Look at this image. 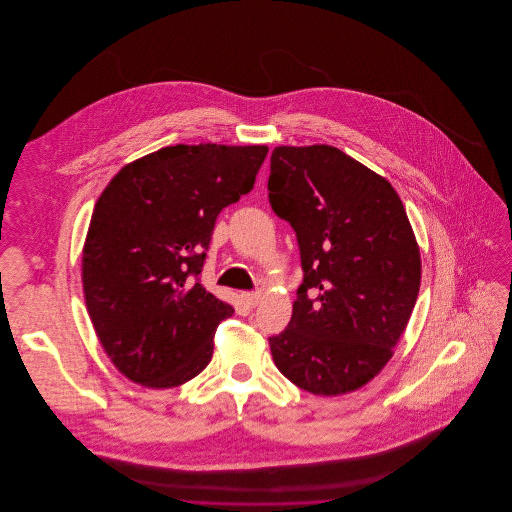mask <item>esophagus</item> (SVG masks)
Wrapping results in <instances>:
<instances>
[{
	"label": "esophagus",
	"mask_w": 512,
	"mask_h": 512,
	"mask_svg": "<svg viewBox=\"0 0 512 512\" xmlns=\"http://www.w3.org/2000/svg\"><path fill=\"white\" fill-rule=\"evenodd\" d=\"M242 301H244L247 307H257L259 301H261V293L259 292H247L242 293Z\"/></svg>",
	"instance_id": "34e87169"
}]
</instances>
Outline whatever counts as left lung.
I'll return each mask as SVG.
<instances>
[{"label":"left lung","mask_w":512,"mask_h":512,"mask_svg":"<svg viewBox=\"0 0 512 512\" xmlns=\"http://www.w3.org/2000/svg\"><path fill=\"white\" fill-rule=\"evenodd\" d=\"M268 199L301 251L303 284L288 328L268 338L301 390L343 395L393 357L420 290V247L390 182L338 147L278 146Z\"/></svg>","instance_id":"obj_1"}]
</instances>
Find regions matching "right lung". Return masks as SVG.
I'll use <instances>...</instances> for the list:
<instances>
[{
    "label": "right lung",
    "instance_id": "obj_1",
    "mask_svg": "<svg viewBox=\"0 0 512 512\" xmlns=\"http://www.w3.org/2000/svg\"><path fill=\"white\" fill-rule=\"evenodd\" d=\"M267 146L163 147L117 172L82 247L96 336L128 380L167 390L209 365L234 307L195 278L220 211L249 194Z\"/></svg>",
    "mask_w": 512,
    "mask_h": 512
}]
</instances>
